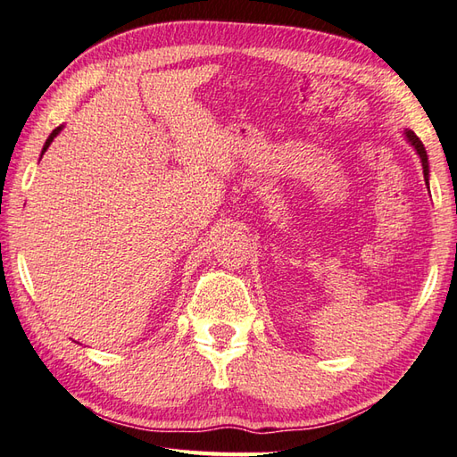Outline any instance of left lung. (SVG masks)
I'll return each mask as SVG.
<instances>
[{"label": "left lung", "instance_id": "8db88e82", "mask_svg": "<svg viewBox=\"0 0 457 457\" xmlns=\"http://www.w3.org/2000/svg\"><path fill=\"white\" fill-rule=\"evenodd\" d=\"M404 137H406V142L414 147L418 157H420V163H422V170H424V181H426V185H430V181H428V177H430V165H428V154H426L424 144L420 142V137H418L412 132V129H408V128L404 129ZM428 189H430V187H428Z\"/></svg>", "mask_w": 457, "mask_h": 457}]
</instances>
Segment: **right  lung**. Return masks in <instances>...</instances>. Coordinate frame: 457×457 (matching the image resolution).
I'll use <instances>...</instances> for the list:
<instances>
[{"mask_svg":"<svg viewBox=\"0 0 457 457\" xmlns=\"http://www.w3.org/2000/svg\"><path fill=\"white\" fill-rule=\"evenodd\" d=\"M61 129H62V126H59V128H54V129H53V132H51V136H49V137H46V142H45V145H43V152H41V155H43V154L46 152V147H49V145L53 144V139H54V137H57V136L61 134Z\"/></svg>","mask_w":457,"mask_h":457,"instance_id":"obj_1","label":"right lung"}]
</instances>
